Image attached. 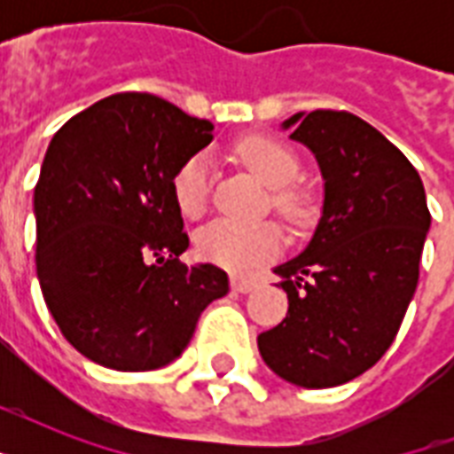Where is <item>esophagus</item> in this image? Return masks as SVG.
Segmentation results:
<instances>
[{
    "mask_svg": "<svg viewBox=\"0 0 454 454\" xmlns=\"http://www.w3.org/2000/svg\"><path fill=\"white\" fill-rule=\"evenodd\" d=\"M256 285H259V283H256L254 278H245V276L231 278V287H233L235 292H240V294H245V292H252Z\"/></svg>",
    "mask_w": 454,
    "mask_h": 454,
    "instance_id": "obj_1",
    "label": "esophagus"
}]
</instances>
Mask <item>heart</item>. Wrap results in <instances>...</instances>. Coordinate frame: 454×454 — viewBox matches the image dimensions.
I'll return each instance as SVG.
<instances>
[{"label": "heart", "instance_id": "heart-1", "mask_svg": "<svg viewBox=\"0 0 454 454\" xmlns=\"http://www.w3.org/2000/svg\"><path fill=\"white\" fill-rule=\"evenodd\" d=\"M235 160L247 167L263 185H269V207L292 228L309 226L316 205L309 191L297 185V155L278 138L263 134L242 137L233 145ZM171 192L178 212L188 219H200L212 198V171L202 155L185 160L171 178ZM283 233L273 221L240 223V221H214L195 238L198 254L209 263L231 270H245L278 254Z\"/></svg>", "mask_w": 454, "mask_h": 454}]
</instances>
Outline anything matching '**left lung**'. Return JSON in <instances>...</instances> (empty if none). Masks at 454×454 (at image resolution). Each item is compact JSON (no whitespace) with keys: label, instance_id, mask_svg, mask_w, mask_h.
I'll return each mask as SVG.
<instances>
[{"label":"left lung","instance_id":"1","mask_svg":"<svg viewBox=\"0 0 454 454\" xmlns=\"http://www.w3.org/2000/svg\"><path fill=\"white\" fill-rule=\"evenodd\" d=\"M316 153L323 219L297 259L278 266L287 316L259 334L266 365L306 388L356 380L394 344L419 280L431 226L408 157L346 110L297 113L285 127Z\"/></svg>","mask_w":454,"mask_h":454}]
</instances>
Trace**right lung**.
I'll list each match as a JSON object with an SVG mask.
<instances>
[{
    "label": "right lung",
    "mask_w": 454,
    "mask_h": 454,
    "mask_svg": "<svg viewBox=\"0 0 454 454\" xmlns=\"http://www.w3.org/2000/svg\"><path fill=\"white\" fill-rule=\"evenodd\" d=\"M212 131L174 103L127 91L53 134L35 185L37 278L63 337L98 365H167L228 292L226 270L178 259L188 233L171 192Z\"/></svg>",
    "instance_id": "1"
}]
</instances>
